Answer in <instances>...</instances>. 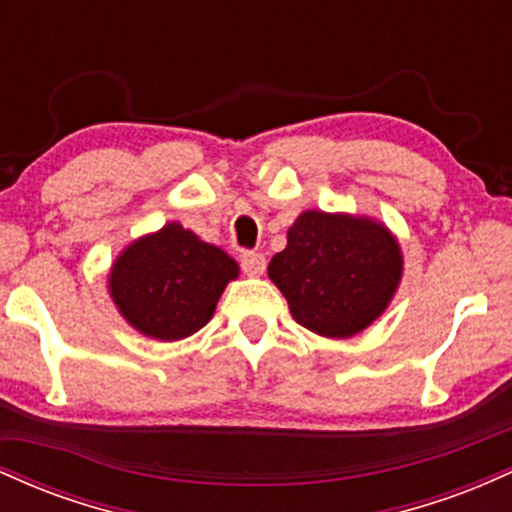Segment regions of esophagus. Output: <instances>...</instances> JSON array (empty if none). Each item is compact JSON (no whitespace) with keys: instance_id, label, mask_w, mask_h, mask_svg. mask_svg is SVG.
Here are the masks:
<instances>
[{"instance_id":"1","label":"esophagus","mask_w":512,"mask_h":512,"mask_svg":"<svg viewBox=\"0 0 512 512\" xmlns=\"http://www.w3.org/2000/svg\"><path fill=\"white\" fill-rule=\"evenodd\" d=\"M240 267H243V272L248 276H260L264 274L267 262H264V255H260V252H243V257H240Z\"/></svg>"}]
</instances>
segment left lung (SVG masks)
Wrapping results in <instances>:
<instances>
[{"instance_id":"8db88e82","label":"left lung","mask_w":512,"mask_h":512,"mask_svg":"<svg viewBox=\"0 0 512 512\" xmlns=\"http://www.w3.org/2000/svg\"><path fill=\"white\" fill-rule=\"evenodd\" d=\"M286 240L267 272L298 325L346 339L385 313L402 279V250L383 223L310 209Z\"/></svg>"}]
</instances>
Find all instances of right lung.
<instances>
[{
    "label": "right lung",
    "mask_w": 512,
    "mask_h": 512,
    "mask_svg": "<svg viewBox=\"0 0 512 512\" xmlns=\"http://www.w3.org/2000/svg\"><path fill=\"white\" fill-rule=\"evenodd\" d=\"M238 272L233 257L173 221L120 252L110 267L108 289L134 330L178 342L207 325Z\"/></svg>",
    "instance_id": "add662e5"
}]
</instances>
